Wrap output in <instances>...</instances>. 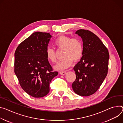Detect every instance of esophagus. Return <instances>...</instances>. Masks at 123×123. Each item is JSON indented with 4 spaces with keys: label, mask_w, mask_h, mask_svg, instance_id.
I'll use <instances>...</instances> for the list:
<instances>
[{
    "label": "esophagus",
    "mask_w": 123,
    "mask_h": 123,
    "mask_svg": "<svg viewBox=\"0 0 123 123\" xmlns=\"http://www.w3.org/2000/svg\"><path fill=\"white\" fill-rule=\"evenodd\" d=\"M59 74L61 75H65L66 74V73L65 71H60L59 72Z\"/></svg>",
    "instance_id": "1"
}]
</instances>
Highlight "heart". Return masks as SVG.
<instances>
[{
    "label": "heart",
    "instance_id": "obj_1",
    "mask_svg": "<svg viewBox=\"0 0 123 123\" xmlns=\"http://www.w3.org/2000/svg\"><path fill=\"white\" fill-rule=\"evenodd\" d=\"M54 46L58 49H63V60L59 61L55 65L54 68L56 70H64L69 68L73 63L74 60L77 61L80 59L83 52V45L81 40L77 37L72 38L70 36L61 35L54 42ZM46 57L52 63L56 61L55 51L53 49H47Z\"/></svg>",
    "mask_w": 123,
    "mask_h": 123
}]
</instances>
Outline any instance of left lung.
I'll return each instance as SVG.
<instances>
[{
	"label": "left lung",
	"instance_id": "1",
	"mask_svg": "<svg viewBox=\"0 0 123 123\" xmlns=\"http://www.w3.org/2000/svg\"><path fill=\"white\" fill-rule=\"evenodd\" d=\"M75 33L82 39L83 52L74 68L76 80L72 88L77 95L89 96L98 90L106 77L109 55L101 40L92 32L80 29Z\"/></svg>",
	"mask_w": 123,
	"mask_h": 123
}]
</instances>
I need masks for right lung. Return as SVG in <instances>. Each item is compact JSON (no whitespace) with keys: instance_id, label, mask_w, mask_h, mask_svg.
I'll use <instances>...</instances> for the list:
<instances>
[{"instance_id":"obj_1","label":"right lung","mask_w":123,"mask_h":123,"mask_svg":"<svg viewBox=\"0 0 123 123\" xmlns=\"http://www.w3.org/2000/svg\"><path fill=\"white\" fill-rule=\"evenodd\" d=\"M49 33L36 32L21 42L15 53V73L23 90L34 98L49 92V83L58 72H52L46 57Z\"/></svg>"}]
</instances>
